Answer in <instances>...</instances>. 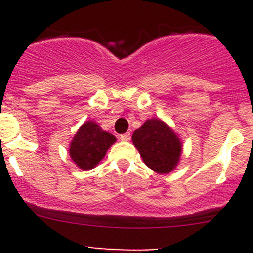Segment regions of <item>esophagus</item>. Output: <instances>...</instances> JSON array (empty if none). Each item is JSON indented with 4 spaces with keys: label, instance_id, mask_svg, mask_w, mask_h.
<instances>
[{
    "label": "esophagus",
    "instance_id": "34e87169",
    "mask_svg": "<svg viewBox=\"0 0 253 253\" xmlns=\"http://www.w3.org/2000/svg\"><path fill=\"white\" fill-rule=\"evenodd\" d=\"M129 136H131V134H129V132H127V133L121 134V136H120V139H121L122 142H128L129 138H131Z\"/></svg>",
    "mask_w": 253,
    "mask_h": 253
}]
</instances>
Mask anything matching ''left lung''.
I'll return each instance as SVG.
<instances>
[{
    "label": "left lung",
    "mask_w": 253,
    "mask_h": 253,
    "mask_svg": "<svg viewBox=\"0 0 253 253\" xmlns=\"http://www.w3.org/2000/svg\"><path fill=\"white\" fill-rule=\"evenodd\" d=\"M132 142L148 168L159 174L174 171L182 154V141L163 120H147L133 132Z\"/></svg>",
    "instance_id": "8db88e82"
}]
</instances>
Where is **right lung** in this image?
Wrapping results in <instances>:
<instances>
[{"mask_svg": "<svg viewBox=\"0 0 253 253\" xmlns=\"http://www.w3.org/2000/svg\"><path fill=\"white\" fill-rule=\"evenodd\" d=\"M116 137L104 131L95 121H85L70 143L71 159L83 171L94 169L105 157Z\"/></svg>", "mask_w": 253, "mask_h": 253, "instance_id": "1", "label": "right lung"}]
</instances>
